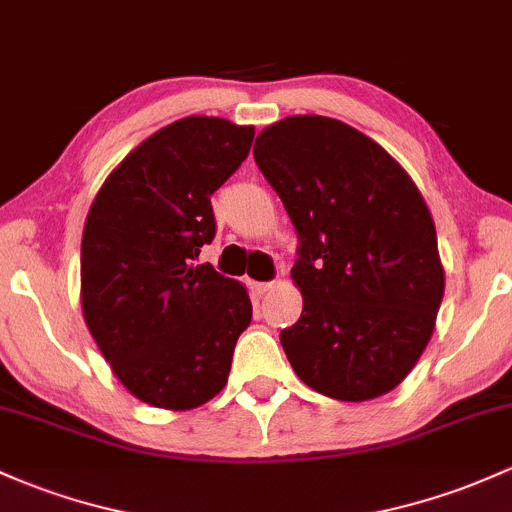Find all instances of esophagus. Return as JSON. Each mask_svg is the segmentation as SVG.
<instances>
[{
    "label": "esophagus",
    "mask_w": 512,
    "mask_h": 512,
    "mask_svg": "<svg viewBox=\"0 0 512 512\" xmlns=\"http://www.w3.org/2000/svg\"><path fill=\"white\" fill-rule=\"evenodd\" d=\"M249 285H251V290H254V295H266L276 283H273V280H266V283H256V280H251Z\"/></svg>",
    "instance_id": "34e87169"
}]
</instances>
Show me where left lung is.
Listing matches in <instances>:
<instances>
[{"label": "left lung", "instance_id": "obj_1", "mask_svg": "<svg viewBox=\"0 0 512 512\" xmlns=\"http://www.w3.org/2000/svg\"><path fill=\"white\" fill-rule=\"evenodd\" d=\"M256 144L300 236L290 276L302 315L280 332L290 366L334 400L390 393L430 342L444 295L425 197L386 148L339 119L285 117Z\"/></svg>", "mask_w": 512, "mask_h": 512}]
</instances>
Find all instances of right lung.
I'll list each match as a JSON object with an SVG mask.
<instances>
[{
  "label": "right lung",
  "mask_w": 512,
  "mask_h": 512,
  "mask_svg": "<svg viewBox=\"0 0 512 512\" xmlns=\"http://www.w3.org/2000/svg\"><path fill=\"white\" fill-rule=\"evenodd\" d=\"M254 126L185 117L109 173L85 219L82 317L122 386L192 410L227 386L251 322L244 285L195 263L214 239L212 192L249 156Z\"/></svg>",
  "instance_id": "obj_1"
}]
</instances>
